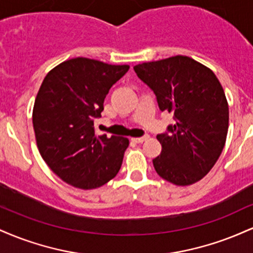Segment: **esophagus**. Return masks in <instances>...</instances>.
Wrapping results in <instances>:
<instances>
[{
    "instance_id": "obj_1",
    "label": "esophagus",
    "mask_w": 253,
    "mask_h": 253,
    "mask_svg": "<svg viewBox=\"0 0 253 253\" xmlns=\"http://www.w3.org/2000/svg\"><path fill=\"white\" fill-rule=\"evenodd\" d=\"M146 139H149V135L139 136V138H132V141H134V143H138V144H141V143H144Z\"/></svg>"
}]
</instances>
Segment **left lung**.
Instances as JSON below:
<instances>
[{"label":"left lung","mask_w":253,"mask_h":253,"mask_svg":"<svg viewBox=\"0 0 253 253\" xmlns=\"http://www.w3.org/2000/svg\"><path fill=\"white\" fill-rule=\"evenodd\" d=\"M175 124L157 135L162 152L156 172L176 185H189L210 172L221 155L228 129V104L214 72L189 57L176 56L134 66Z\"/></svg>","instance_id":"obj_1"}]
</instances>
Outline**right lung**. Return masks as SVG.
<instances>
[{
    "mask_svg": "<svg viewBox=\"0 0 253 253\" xmlns=\"http://www.w3.org/2000/svg\"><path fill=\"white\" fill-rule=\"evenodd\" d=\"M129 70L88 58H74L46 75L33 108L40 155L64 182L94 189L114 178L129 141L95 135L109 89Z\"/></svg>",
    "mask_w": 253,
    "mask_h": 253,
    "instance_id": "add662e5",
    "label": "right lung"
}]
</instances>
